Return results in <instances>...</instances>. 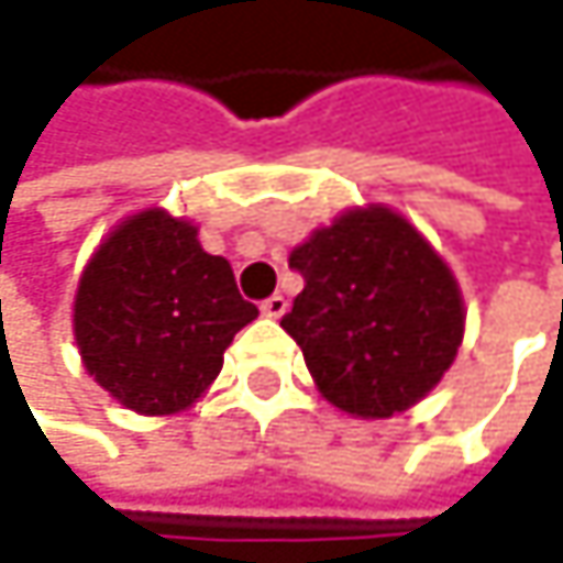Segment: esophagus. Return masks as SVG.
<instances>
[{
  "label": "esophagus",
  "mask_w": 563,
  "mask_h": 563,
  "mask_svg": "<svg viewBox=\"0 0 563 563\" xmlns=\"http://www.w3.org/2000/svg\"><path fill=\"white\" fill-rule=\"evenodd\" d=\"M286 306H289V302L283 299L280 292H274L271 299H264V302H261V312H264L267 319H280L283 312H286Z\"/></svg>",
  "instance_id": "esophagus-1"
}]
</instances>
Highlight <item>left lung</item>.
Wrapping results in <instances>:
<instances>
[{
  "label": "left lung",
  "instance_id": "obj_1",
  "mask_svg": "<svg viewBox=\"0 0 563 563\" xmlns=\"http://www.w3.org/2000/svg\"><path fill=\"white\" fill-rule=\"evenodd\" d=\"M289 267L306 286L280 325L349 417H394L450 372L466 332L460 283L394 208H345L292 247Z\"/></svg>",
  "mask_w": 563,
  "mask_h": 563
}]
</instances>
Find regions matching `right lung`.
<instances>
[{
    "label": "right lung",
    "instance_id": "add662e5",
    "mask_svg": "<svg viewBox=\"0 0 563 563\" xmlns=\"http://www.w3.org/2000/svg\"><path fill=\"white\" fill-rule=\"evenodd\" d=\"M254 319L257 306L238 292L231 264L166 208L123 218L74 292V342L87 375L143 417L188 410Z\"/></svg>",
    "mask_w": 563,
    "mask_h": 563
}]
</instances>
